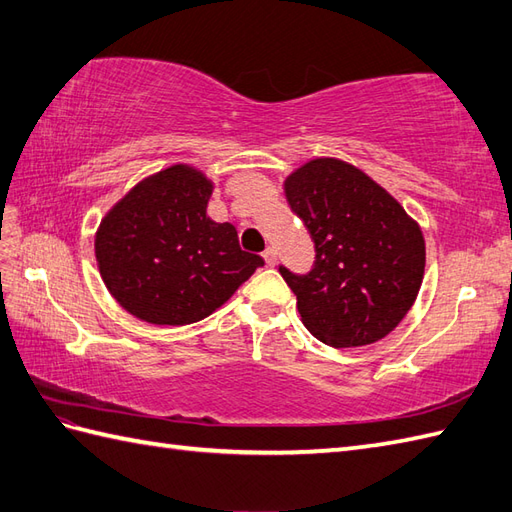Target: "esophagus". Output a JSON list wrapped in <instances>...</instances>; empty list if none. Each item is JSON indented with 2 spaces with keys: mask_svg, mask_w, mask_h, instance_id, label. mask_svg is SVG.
<instances>
[{
  "mask_svg": "<svg viewBox=\"0 0 512 512\" xmlns=\"http://www.w3.org/2000/svg\"><path fill=\"white\" fill-rule=\"evenodd\" d=\"M263 258H265V263H267L269 267L276 265V260H278V256H276V249H273V247H267L265 252H263Z\"/></svg>",
  "mask_w": 512,
  "mask_h": 512,
  "instance_id": "1",
  "label": "esophagus"
}]
</instances>
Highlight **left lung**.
Returning a JSON list of instances; mask_svg holds the SVG:
<instances>
[{
	"instance_id": "obj_1",
	"label": "left lung",
	"mask_w": 512,
	"mask_h": 512,
	"mask_svg": "<svg viewBox=\"0 0 512 512\" xmlns=\"http://www.w3.org/2000/svg\"><path fill=\"white\" fill-rule=\"evenodd\" d=\"M315 243L308 273L280 265L308 332L330 347L384 339L415 304L426 243L406 210L363 171L317 158L284 182Z\"/></svg>"
}]
</instances>
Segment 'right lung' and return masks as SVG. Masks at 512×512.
Here are the masks:
<instances>
[{
	"label": "right lung",
	"instance_id": "right-lung-1",
	"mask_svg": "<svg viewBox=\"0 0 512 512\" xmlns=\"http://www.w3.org/2000/svg\"><path fill=\"white\" fill-rule=\"evenodd\" d=\"M213 182L173 165L139 182L104 217L95 256L112 297L156 326L208 317L265 265L243 252L232 223L206 215Z\"/></svg>",
	"mask_w": 512,
	"mask_h": 512
}]
</instances>
